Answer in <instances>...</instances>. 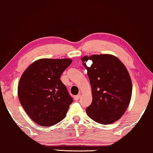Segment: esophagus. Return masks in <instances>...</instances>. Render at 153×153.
I'll return each instance as SVG.
<instances>
[{"instance_id": "obj_1", "label": "esophagus", "mask_w": 153, "mask_h": 153, "mask_svg": "<svg viewBox=\"0 0 153 153\" xmlns=\"http://www.w3.org/2000/svg\"><path fill=\"white\" fill-rule=\"evenodd\" d=\"M79 98H80V95H79V94H78V95H77V96H75L74 100H78L79 99Z\"/></svg>"}]
</instances>
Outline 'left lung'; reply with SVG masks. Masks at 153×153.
Returning a JSON list of instances; mask_svg holds the SVG:
<instances>
[{
    "label": "left lung",
    "mask_w": 153,
    "mask_h": 153,
    "mask_svg": "<svg viewBox=\"0 0 153 153\" xmlns=\"http://www.w3.org/2000/svg\"><path fill=\"white\" fill-rule=\"evenodd\" d=\"M87 70L92 91V102L87 115L98 123L107 125L120 119L132 97L130 74L122 62L110 54L92 55L81 58ZM89 61L92 65L87 67Z\"/></svg>",
    "instance_id": "left-lung-1"
}]
</instances>
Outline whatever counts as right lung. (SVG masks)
I'll list each match as a JSON object with an SVG mask.
<instances>
[{"label": "right lung", "mask_w": 153, "mask_h": 153, "mask_svg": "<svg viewBox=\"0 0 153 153\" xmlns=\"http://www.w3.org/2000/svg\"><path fill=\"white\" fill-rule=\"evenodd\" d=\"M72 59H39L21 76L18 96L23 108L36 124L53 126L65 118L73 99L60 77Z\"/></svg>", "instance_id": "obj_1"}]
</instances>
